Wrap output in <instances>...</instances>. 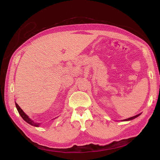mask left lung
<instances>
[{"label": "left lung", "instance_id": "obj_1", "mask_svg": "<svg viewBox=\"0 0 160 160\" xmlns=\"http://www.w3.org/2000/svg\"><path fill=\"white\" fill-rule=\"evenodd\" d=\"M139 115H140V114H138V115H137L133 116V117H132V118H128V119H123V121H129V120H132V119H135V118H136L137 117H138V116H139Z\"/></svg>", "mask_w": 160, "mask_h": 160}]
</instances>
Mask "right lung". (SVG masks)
I'll return each mask as SVG.
<instances>
[{
    "label": "right lung",
    "instance_id": "obj_1",
    "mask_svg": "<svg viewBox=\"0 0 160 160\" xmlns=\"http://www.w3.org/2000/svg\"><path fill=\"white\" fill-rule=\"evenodd\" d=\"M15 105H16V107H17V110H18V111L19 114H20V115L21 116V118H22L24 120H25L26 122H27L28 123H29V124L31 125H33V126L39 127L40 123L34 122L33 121H32L28 117L27 115H26L25 113H24V111L21 109V108L19 107L17 103H15Z\"/></svg>",
    "mask_w": 160,
    "mask_h": 160
}]
</instances>
